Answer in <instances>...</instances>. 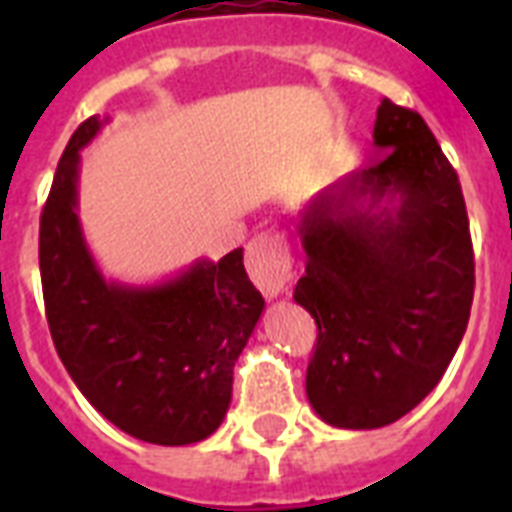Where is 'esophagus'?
Masks as SVG:
<instances>
[{"mask_svg": "<svg viewBox=\"0 0 512 512\" xmlns=\"http://www.w3.org/2000/svg\"><path fill=\"white\" fill-rule=\"evenodd\" d=\"M247 271L265 297L284 295L292 279V255L284 236L257 233L247 247Z\"/></svg>", "mask_w": 512, "mask_h": 512, "instance_id": "obj_1", "label": "esophagus"}]
</instances>
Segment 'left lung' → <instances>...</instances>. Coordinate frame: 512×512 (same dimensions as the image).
Returning a JSON list of instances; mask_svg holds the SVG:
<instances>
[{"mask_svg":"<svg viewBox=\"0 0 512 512\" xmlns=\"http://www.w3.org/2000/svg\"><path fill=\"white\" fill-rule=\"evenodd\" d=\"M382 154L311 199L295 303L319 327L305 393L321 420L374 430L412 412L468 329L476 263L457 172L417 111L382 100Z\"/></svg>","mask_w":512,"mask_h":512,"instance_id":"1","label":"left lung"}]
</instances>
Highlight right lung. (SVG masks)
Instances as JSON below:
<instances>
[{
  "label": "right lung",
  "instance_id": "right-lung-1",
  "mask_svg": "<svg viewBox=\"0 0 512 512\" xmlns=\"http://www.w3.org/2000/svg\"><path fill=\"white\" fill-rule=\"evenodd\" d=\"M108 119L90 116L60 156L39 223L47 324L84 398L116 428L159 446L212 436L233 390V364L255 332L263 295L244 252L196 260L148 287L106 281L79 223V151Z\"/></svg>",
  "mask_w": 512,
  "mask_h": 512
}]
</instances>
